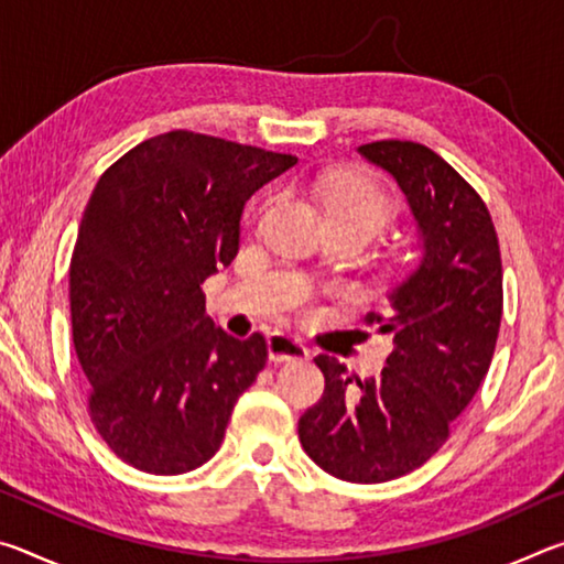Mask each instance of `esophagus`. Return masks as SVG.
I'll return each instance as SVG.
<instances>
[{
  "instance_id": "1",
  "label": "esophagus",
  "mask_w": 564,
  "mask_h": 564,
  "mask_svg": "<svg viewBox=\"0 0 564 564\" xmlns=\"http://www.w3.org/2000/svg\"><path fill=\"white\" fill-rule=\"evenodd\" d=\"M308 356V348H305L299 338L291 336V333H271L269 336V358L273 362L303 360Z\"/></svg>"
}]
</instances>
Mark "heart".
I'll use <instances>...</instances> for the list:
<instances>
[{
    "mask_svg": "<svg viewBox=\"0 0 564 564\" xmlns=\"http://www.w3.org/2000/svg\"><path fill=\"white\" fill-rule=\"evenodd\" d=\"M328 221L362 224L378 231L388 218L390 204L373 181L360 174H343L330 178L323 191Z\"/></svg>",
    "mask_w": 564,
    "mask_h": 564,
    "instance_id": "obj_1",
    "label": "heart"
}]
</instances>
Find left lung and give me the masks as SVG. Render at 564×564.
Masks as SVG:
<instances>
[{
  "label": "left lung",
  "instance_id": "8db88e82",
  "mask_svg": "<svg viewBox=\"0 0 564 564\" xmlns=\"http://www.w3.org/2000/svg\"><path fill=\"white\" fill-rule=\"evenodd\" d=\"M358 154L403 191L415 256L388 291L386 316L368 313L393 350L360 380L318 356L326 390L299 420L303 451L348 482H386L423 465L451 435L488 373L502 318L498 234L482 198L415 141H373Z\"/></svg>",
  "mask_w": 564,
  "mask_h": 564
}]
</instances>
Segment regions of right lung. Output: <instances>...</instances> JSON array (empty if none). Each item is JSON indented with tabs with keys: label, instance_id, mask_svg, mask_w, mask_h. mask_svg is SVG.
Wrapping results in <instances>:
<instances>
[{
	"label": "right lung",
	"instance_id": "obj_1",
	"mask_svg": "<svg viewBox=\"0 0 564 564\" xmlns=\"http://www.w3.org/2000/svg\"><path fill=\"white\" fill-rule=\"evenodd\" d=\"M295 161L169 131L94 186L69 265L72 336L91 423L137 470L181 475L212 460L265 366L261 333L238 340L216 326L202 283L236 259L248 198Z\"/></svg>",
	"mask_w": 564,
	"mask_h": 564
}]
</instances>
